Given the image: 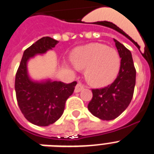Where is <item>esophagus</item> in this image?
Returning <instances> with one entry per match:
<instances>
[{"instance_id":"esophagus-1","label":"esophagus","mask_w":154,"mask_h":154,"mask_svg":"<svg viewBox=\"0 0 154 154\" xmlns=\"http://www.w3.org/2000/svg\"><path fill=\"white\" fill-rule=\"evenodd\" d=\"M84 89V85L82 83L79 82L77 85H76L75 88V92H79L80 91H82Z\"/></svg>"}]
</instances>
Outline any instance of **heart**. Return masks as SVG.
<instances>
[{
	"label": "heart",
	"mask_w": 154,
	"mask_h": 154,
	"mask_svg": "<svg viewBox=\"0 0 154 154\" xmlns=\"http://www.w3.org/2000/svg\"><path fill=\"white\" fill-rule=\"evenodd\" d=\"M72 60L76 69H85V79L96 87L112 82L120 68V57L117 51L99 43L76 48L72 54Z\"/></svg>",
	"instance_id": "b5f03b06"
}]
</instances>
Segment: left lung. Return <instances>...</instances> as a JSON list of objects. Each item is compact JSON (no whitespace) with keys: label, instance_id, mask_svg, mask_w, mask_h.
Returning <instances> with one entry per match:
<instances>
[{"label":"left lung","instance_id":"left-lung-1","mask_svg":"<svg viewBox=\"0 0 154 154\" xmlns=\"http://www.w3.org/2000/svg\"><path fill=\"white\" fill-rule=\"evenodd\" d=\"M121 58L117 78L110 85L92 89L88 109L103 120H112L126 110L132 100L136 84V69L132 54L123 44L114 39Z\"/></svg>","mask_w":154,"mask_h":154}]
</instances>
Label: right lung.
Wrapping results in <instances>:
<instances>
[{"label":"right lung","mask_w":154,"mask_h":154,"mask_svg":"<svg viewBox=\"0 0 154 154\" xmlns=\"http://www.w3.org/2000/svg\"><path fill=\"white\" fill-rule=\"evenodd\" d=\"M58 43L50 37H43L24 51L15 76L16 98L24 116L36 126H47L63 114L65 102L73 93L77 82L33 81L28 75V62L35 55L45 54Z\"/></svg>","instance_id":"obj_1"}]
</instances>
